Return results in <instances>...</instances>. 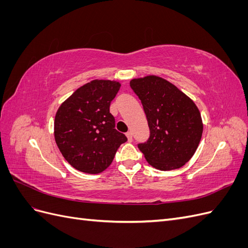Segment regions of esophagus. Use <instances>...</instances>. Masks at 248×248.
Masks as SVG:
<instances>
[{"mask_svg": "<svg viewBox=\"0 0 248 248\" xmlns=\"http://www.w3.org/2000/svg\"><path fill=\"white\" fill-rule=\"evenodd\" d=\"M126 137H127V139H128L129 141H131L132 140V132L131 131H127L126 132Z\"/></svg>", "mask_w": 248, "mask_h": 248, "instance_id": "esophagus-1", "label": "esophagus"}]
</instances>
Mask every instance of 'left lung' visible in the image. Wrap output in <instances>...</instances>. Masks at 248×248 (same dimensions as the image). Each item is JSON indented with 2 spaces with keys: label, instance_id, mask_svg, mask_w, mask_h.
<instances>
[{
  "label": "left lung",
  "instance_id": "8db88e82",
  "mask_svg": "<svg viewBox=\"0 0 248 248\" xmlns=\"http://www.w3.org/2000/svg\"><path fill=\"white\" fill-rule=\"evenodd\" d=\"M144 108L150 129L138 147L150 166L160 170L183 167L197 151L202 122L194 102L171 82L156 76L130 80Z\"/></svg>",
  "mask_w": 248,
  "mask_h": 248
}]
</instances>
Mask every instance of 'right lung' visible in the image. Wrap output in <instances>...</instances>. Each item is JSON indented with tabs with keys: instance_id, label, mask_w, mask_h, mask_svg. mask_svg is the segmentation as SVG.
I'll use <instances>...</instances> for the list:
<instances>
[{
	"instance_id": "right-lung-1",
	"label": "right lung",
	"mask_w": 248,
	"mask_h": 248,
	"mask_svg": "<svg viewBox=\"0 0 248 248\" xmlns=\"http://www.w3.org/2000/svg\"><path fill=\"white\" fill-rule=\"evenodd\" d=\"M121 84L94 79L81 86L57 110L55 140L69 164L87 174H99L109 167L120 145L127 140L115 128L109 112Z\"/></svg>"
}]
</instances>
